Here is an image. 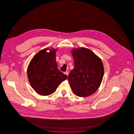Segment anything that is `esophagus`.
I'll return each mask as SVG.
<instances>
[{
	"label": "esophagus",
	"instance_id": "obj_1",
	"mask_svg": "<svg viewBox=\"0 0 134 134\" xmlns=\"http://www.w3.org/2000/svg\"><path fill=\"white\" fill-rule=\"evenodd\" d=\"M64 74H66V75H67V76H68V74H69V72H68V71H66L65 72H64Z\"/></svg>",
	"mask_w": 134,
	"mask_h": 134
}]
</instances>
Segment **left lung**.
Returning a JSON list of instances; mask_svg holds the SVG:
<instances>
[{"label": "left lung", "mask_w": 134, "mask_h": 134, "mask_svg": "<svg viewBox=\"0 0 134 134\" xmlns=\"http://www.w3.org/2000/svg\"><path fill=\"white\" fill-rule=\"evenodd\" d=\"M74 67L68 79L73 93L79 97L93 94L99 88L104 74L101 59L88 49H73Z\"/></svg>", "instance_id": "8db88e82"}]
</instances>
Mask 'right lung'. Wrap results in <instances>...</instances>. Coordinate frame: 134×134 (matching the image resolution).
Segmentation results:
<instances>
[{"label":"right lung","instance_id":"obj_1","mask_svg":"<svg viewBox=\"0 0 134 134\" xmlns=\"http://www.w3.org/2000/svg\"><path fill=\"white\" fill-rule=\"evenodd\" d=\"M46 48L38 52L29 65L27 76L33 89L42 96H49L56 91L58 85L67 76L57 68L56 50L47 52Z\"/></svg>","mask_w":134,"mask_h":134}]
</instances>
